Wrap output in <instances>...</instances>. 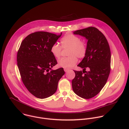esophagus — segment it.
Masks as SVG:
<instances>
[{"mask_svg":"<svg viewBox=\"0 0 129 129\" xmlns=\"http://www.w3.org/2000/svg\"><path fill=\"white\" fill-rule=\"evenodd\" d=\"M64 71H65V72H68V71H69V69H67V68H64Z\"/></svg>","mask_w":129,"mask_h":129,"instance_id":"obj_1","label":"esophagus"}]
</instances>
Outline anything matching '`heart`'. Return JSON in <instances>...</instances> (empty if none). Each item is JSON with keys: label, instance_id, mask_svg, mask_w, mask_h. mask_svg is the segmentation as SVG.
<instances>
[{"label": "heart", "instance_id": "b5f03b06", "mask_svg": "<svg viewBox=\"0 0 129 129\" xmlns=\"http://www.w3.org/2000/svg\"><path fill=\"white\" fill-rule=\"evenodd\" d=\"M61 46L58 44H54L51 47V52L55 58L60 57L62 49L68 48L66 57H62L58 61L59 66L69 68L75 66L78 61L77 57L83 58L86 55L87 46L85 40L74 34H68L62 38L60 41Z\"/></svg>", "mask_w": 129, "mask_h": 129}]
</instances>
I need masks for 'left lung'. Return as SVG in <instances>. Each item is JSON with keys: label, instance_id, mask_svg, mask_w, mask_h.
Returning a JSON list of instances; mask_svg holds the SVG:
<instances>
[{"label": "left lung", "instance_id": "8db88e82", "mask_svg": "<svg viewBox=\"0 0 129 129\" xmlns=\"http://www.w3.org/2000/svg\"><path fill=\"white\" fill-rule=\"evenodd\" d=\"M73 32L85 37L88 41L86 55L78 65L83 71H74L76 76L72 80L73 89L79 97L90 99L96 96L107 82L111 71L110 48L104 34L95 27Z\"/></svg>", "mask_w": 129, "mask_h": 129}]
</instances>
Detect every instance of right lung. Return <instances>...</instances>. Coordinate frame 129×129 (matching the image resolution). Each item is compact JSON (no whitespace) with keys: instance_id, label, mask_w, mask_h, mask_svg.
Returning <instances> with one entry per match:
<instances>
[{"instance_id":"add662e5","label":"right lung","mask_w":129,"mask_h":129,"mask_svg":"<svg viewBox=\"0 0 129 129\" xmlns=\"http://www.w3.org/2000/svg\"><path fill=\"white\" fill-rule=\"evenodd\" d=\"M62 34L33 32L22 41L18 50L17 62L21 80L28 91L38 98L54 94L58 81L65 74L63 68L51 70L57 61L51 47Z\"/></svg>"}]
</instances>
